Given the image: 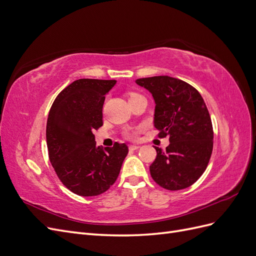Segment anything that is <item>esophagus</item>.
Here are the masks:
<instances>
[{
    "label": "esophagus",
    "mask_w": 256,
    "mask_h": 256,
    "mask_svg": "<svg viewBox=\"0 0 256 256\" xmlns=\"http://www.w3.org/2000/svg\"><path fill=\"white\" fill-rule=\"evenodd\" d=\"M138 148H140V146H138V145H134V144L129 145V150H138Z\"/></svg>",
    "instance_id": "1"
}]
</instances>
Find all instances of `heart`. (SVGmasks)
Returning a JSON list of instances; mask_svg holds the SVG:
<instances>
[{"label": "heart", "mask_w": 256, "mask_h": 256, "mask_svg": "<svg viewBox=\"0 0 256 256\" xmlns=\"http://www.w3.org/2000/svg\"><path fill=\"white\" fill-rule=\"evenodd\" d=\"M134 96H138V94H134V92H132V94H130V97H129V98L134 97ZM127 136H128L129 138H134V136H136V132H134V130H128V131H127Z\"/></svg>", "instance_id": "heart-1"}]
</instances>
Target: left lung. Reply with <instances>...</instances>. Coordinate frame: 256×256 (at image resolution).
Here are the masks:
<instances>
[{"mask_svg": "<svg viewBox=\"0 0 256 256\" xmlns=\"http://www.w3.org/2000/svg\"><path fill=\"white\" fill-rule=\"evenodd\" d=\"M154 102V126L160 136H168L164 150L150 166L152 180L168 190L190 187L202 176L212 152L214 131L204 99L182 80L168 76L136 79Z\"/></svg>", "mask_w": 256, "mask_h": 256, "instance_id": "1", "label": "left lung"}]
</instances>
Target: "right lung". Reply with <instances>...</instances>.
<instances>
[{"label":"right lung","instance_id":"1","mask_svg":"<svg viewBox=\"0 0 256 256\" xmlns=\"http://www.w3.org/2000/svg\"><path fill=\"white\" fill-rule=\"evenodd\" d=\"M115 84L116 80H76L60 92L49 112L50 162L65 187L81 196L109 189L128 154L125 143L102 148L95 142L94 131L102 126L104 96Z\"/></svg>","mask_w":256,"mask_h":256}]
</instances>
